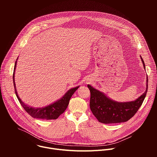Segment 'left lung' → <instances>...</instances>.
<instances>
[{
	"label": "left lung",
	"mask_w": 157,
	"mask_h": 157,
	"mask_svg": "<svg viewBox=\"0 0 157 157\" xmlns=\"http://www.w3.org/2000/svg\"><path fill=\"white\" fill-rule=\"evenodd\" d=\"M141 59L145 68V63L142 57ZM147 82L145 92L136 101L127 102H117L112 101L91 86L87 85L91 92L89 105L93 115L99 122L103 124L127 122L137 113L142 105L148 90V79Z\"/></svg>",
	"instance_id": "1"
}]
</instances>
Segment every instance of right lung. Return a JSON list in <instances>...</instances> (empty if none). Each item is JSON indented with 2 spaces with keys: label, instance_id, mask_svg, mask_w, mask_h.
Masks as SVG:
<instances>
[{
  "label": "right lung",
  "instance_id": "obj_1",
  "mask_svg": "<svg viewBox=\"0 0 157 157\" xmlns=\"http://www.w3.org/2000/svg\"><path fill=\"white\" fill-rule=\"evenodd\" d=\"M16 63L17 61H15L14 70H13V85L15 88V94L21 105L23 108L25 109V110L27 113L31 116L32 117L36 119H41L44 120H51V119H56L61 114H63L64 110L66 109L67 107H68L69 104L70 100L74 94V93L78 89V86L73 89H71L67 92L65 95L59 101H56V102L44 107L41 108H33L32 107H30L25 104H24L23 102L21 101L20 98L18 97L17 90L15 88V84L14 82V74H15V70L16 68Z\"/></svg>",
  "mask_w": 157,
  "mask_h": 157
}]
</instances>
